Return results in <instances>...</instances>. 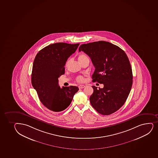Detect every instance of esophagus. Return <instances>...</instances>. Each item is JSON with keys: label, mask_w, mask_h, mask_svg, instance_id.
<instances>
[{"label": "esophagus", "mask_w": 158, "mask_h": 158, "mask_svg": "<svg viewBox=\"0 0 158 158\" xmlns=\"http://www.w3.org/2000/svg\"><path fill=\"white\" fill-rule=\"evenodd\" d=\"M85 87V85H79V86H78V88L79 89H82L84 88Z\"/></svg>", "instance_id": "esophagus-1"}]
</instances>
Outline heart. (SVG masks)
I'll use <instances>...</instances> for the list:
<instances>
[{
    "instance_id": "b5f03b06",
    "label": "heart",
    "mask_w": 158,
    "mask_h": 158,
    "mask_svg": "<svg viewBox=\"0 0 158 158\" xmlns=\"http://www.w3.org/2000/svg\"><path fill=\"white\" fill-rule=\"evenodd\" d=\"M78 58L79 62H81V61H83L84 60L87 59L88 58L85 54H80L78 56ZM68 63H69V61H67L66 64H65V66H67ZM76 80L78 82H83L84 81V78H83V77L80 76H78L77 77Z\"/></svg>"
}]
</instances>
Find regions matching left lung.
<instances>
[{"label": "left lung", "instance_id": "1", "mask_svg": "<svg viewBox=\"0 0 158 158\" xmlns=\"http://www.w3.org/2000/svg\"><path fill=\"white\" fill-rule=\"evenodd\" d=\"M79 51L87 54L95 67L92 81L104 85L99 89L92 86L94 93L90 97L92 107L104 115L118 110L132 87V69L127 55L118 46L103 41L82 44Z\"/></svg>", "mask_w": 158, "mask_h": 158}]
</instances>
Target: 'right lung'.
<instances>
[{
	"instance_id": "add662e5",
	"label": "right lung",
	"mask_w": 158,
	"mask_h": 158,
	"mask_svg": "<svg viewBox=\"0 0 158 158\" xmlns=\"http://www.w3.org/2000/svg\"><path fill=\"white\" fill-rule=\"evenodd\" d=\"M79 43H56L43 48L36 55L33 64L31 82L40 100L49 110L63 111L69 106L79 88L58 85V78L64 73V65Z\"/></svg>"
}]
</instances>
